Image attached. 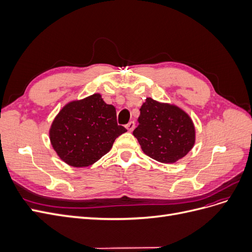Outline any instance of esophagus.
Wrapping results in <instances>:
<instances>
[{
    "label": "esophagus",
    "mask_w": 252,
    "mask_h": 252,
    "mask_svg": "<svg viewBox=\"0 0 252 252\" xmlns=\"http://www.w3.org/2000/svg\"><path fill=\"white\" fill-rule=\"evenodd\" d=\"M134 127H135V123H134V122L133 121H131V122H129V123L126 125V128H127V130L128 131H132L133 130V129H134Z\"/></svg>",
    "instance_id": "1"
}]
</instances>
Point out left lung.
Instances as JSON below:
<instances>
[{
    "label": "left lung",
    "instance_id": "obj_1",
    "mask_svg": "<svg viewBox=\"0 0 252 252\" xmlns=\"http://www.w3.org/2000/svg\"><path fill=\"white\" fill-rule=\"evenodd\" d=\"M133 135L145 155L161 163H175L192 149L195 129L188 114L175 105L147 97Z\"/></svg>",
    "mask_w": 252,
    "mask_h": 252
}]
</instances>
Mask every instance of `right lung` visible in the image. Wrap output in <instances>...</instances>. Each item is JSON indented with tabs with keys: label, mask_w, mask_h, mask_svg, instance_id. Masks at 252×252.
Returning <instances> with one entry per match:
<instances>
[{
	"label": "right lung",
	"mask_w": 252,
	"mask_h": 252,
	"mask_svg": "<svg viewBox=\"0 0 252 252\" xmlns=\"http://www.w3.org/2000/svg\"><path fill=\"white\" fill-rule=\"evenodd\" d=\"M126 128L117 123L114 106L100 94L66 104L53 120L49 139L60 158L72 167H87L111 149Z\"/></svg>",
	"instance_id": "right-lung-1"
}]
</instances>
